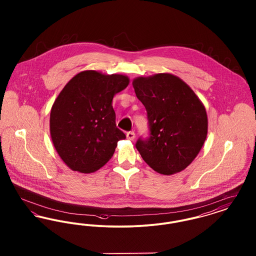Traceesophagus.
Here are the masks:
<instances>
[{"label":"esophagus","instance_id":"obj_1","mask_svg":"<svg viewBox=\"0 0 256 256\" xmlns=\"http://www.w3.org/2000/svg\"><path fill=\"white\" fill-rule=\"evenodd\" d=\"M126 138L128 139V140H134V138H135V134H134V132H128L126 134Z\"/></svg>","mask_w":256,"mask_h":256}]
</instances>
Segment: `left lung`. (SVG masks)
<instances>
[{"label": "left lung", "instance_id": "1", "mask_svg": "<svg viewBox=\"0 0 256 256\" xmlns=\"http://www.w3.org/2000/svg\"><path fill=\"white\" fill-rule=\"evenodd\" d=\"M136 97L146 108L150 137L136 148L146 164L170 176L188 167L204 144L208 130L206 108L191 87L169 73L138 76Z\"/></svg>", "mask_w": 256, "mask_h": 256}]
</instances>
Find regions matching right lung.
I'll return each mask as SVG.
<instances>
[{
    "label": "right lung",
    "mask_w": 256,
    "mask_h": 256,
    "mask_svg": "<svg viewBox=\"0 0 256 256\" xmlns=\"http://www.w3.org/2000/svg\"><path fill=\"white\" fill-rule=\"evenodd\" d=\"M128 76L94 70L76 74L56 98L50 115L52 144L73 170L94 172L110 160L126 135L116 126L113 97Z\"/></svg>",
    "instance_id": "1"
}]
</instances>
